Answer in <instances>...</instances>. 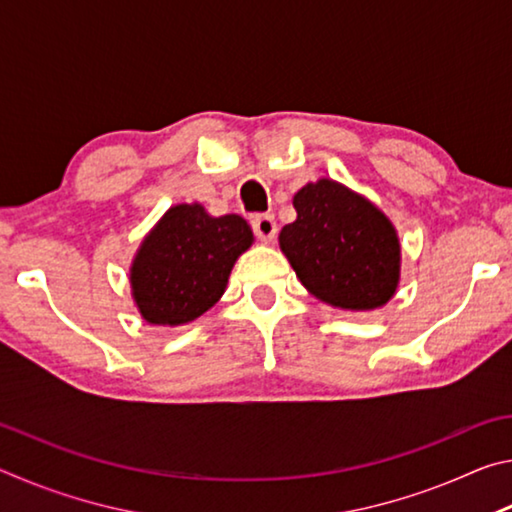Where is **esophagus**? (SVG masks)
Listing matches in <instances>:
<instances>
[{"label":"esophagus","mask_w":512,"mask_h":512,"mask_svg":"<svg viewBox=\"0 0 512 512\" xmlns=\"http://www.w3.org/2000/svg\"><path fill=\"white\" fill-rule=\"evenodd\" d=\"M253 232L257 235L259 241H273L275 239V232H277V225H275V216L273 214H257L253 216Z\"/></svg>","instance_id":"34e87169"}]
</instances>
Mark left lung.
Wrapping results in <instances>:
<instances>
[{"label":"left lung","instance_id":"left-lung-1","mask_svg":"<svg viewBox=\"0 0 512 512\" xmlns=\"http://www.w3.org/2000/svg\"><path fill=\"white\" fill-rule=\"evenodd\" d=\"M296 221L280 248L305 289L332 307L370 311L400 284V239L388 216L336 180L320 178L293 196Z\"/></svg>","mask_w":512,"mask_h":512}]
</instances>
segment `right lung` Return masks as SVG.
<instances>
[{
    "label": "right lung",
    "instance_id": "obj_1",
    "mask_svg": "<svg viewBox=\"0 0 512 512\" xmlns=\"http://www.w3.org/2000/svg\"><path fill=\"white\" fill-rule=\"evenodd\" d=\"M253 246L239 214L210 216L180 203L144 237L131 266L133 300L151 325H185L223 296L237 257Z\"/></svg>",
    "mask_w": 512,
    "mask_h": 512
}]
</instances>
